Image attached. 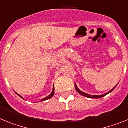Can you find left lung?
<instances>
[{"mask_svg":"<svg viewBox=\"0 0 128 128\" xmlns=\"http://www.w3.org/2000/svg\"><path fill=\"white\" fill-rule=\"evenodd\" d=\"M116 85L115 86V87L113 88V89H112V90H111L110 91H109V92H108V93H105V94H103V95H90V94H88V93H84V92H82V91L80 90L79 89H78V88H77V86H76V84H75V90H76V91L78 92V93H80V95H83V96H86V97H88V98H99L103 97V96H105V95H107V94H108V93H110V92H112V91H113V90L115 89V88L116 87Z\"/></svg>","mask_w":128,"mask_h":128,"instance_id":"8db88e82","label":"left lung"}]
</instances>
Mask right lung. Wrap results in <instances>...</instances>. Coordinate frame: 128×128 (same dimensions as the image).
Returning a JSON list of instances; mask_svg holds the SVG:
<instances>
[{
	"instance_id": "1",
	"label": "right lung",
	"mask_w": 128,
	"mask_h": 128,
	"mask_svg": "<svg viewBox=\"0 0 128 128\" xmlns=\"http://www.w3.org/2000/svg\"><path fill=\"white\" fill-rule=\"evenodd\" d=\"M54 90H55V88H54V86H53V90H52V93H51L50 95H48V96H46V97H45V98H42V99L41 100V101H43V100H48V99H49V98H52V96H53V95H54ZM16 94H17L18 95V96H20V97H21V98H22V96H20V95H18V93H16Z\"/></svg>"
}]
</instances>
